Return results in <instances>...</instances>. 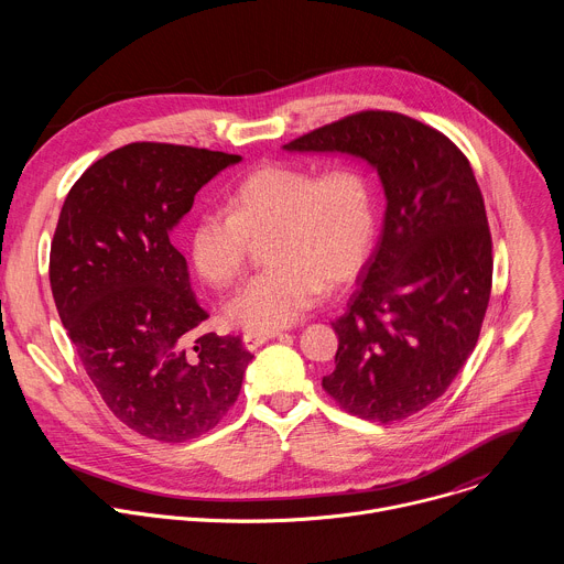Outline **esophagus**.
I'll use <instances>...</instances> for the list:
<instances>
[{
    "label": "esophagus",
    "instance_id": "1",
    "mask_svg": "<svg viewBox=\"0 0 564 564\" xmlns=\"http://www.w3.org/2000/svg\"><path fill=\"white\" fill-rule=\"evenodd\" d=\"M279 333H246L243 335V346L248 348V350H257L259 346H263L265 341H270V339H274Z\"/></svg>",
    "mask_w": 564,
    "mask_h": 564
}]
</instances>
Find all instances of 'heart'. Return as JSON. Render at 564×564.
I'll use <instances>...</instances> for the list:
<instances>
[{
  "label": "heart",
  "instance_id": "1",
  "mask_svg": "<svg viewBox=\"0 0 564 564\" xmlns=\"http://www.w3.org/2000/svg\"><path fill=\"white\" fill-rule=\"evenodd\" d=\"M268 236L272 268L223 305L227 324L250 333L292 326L326 283L344 285L359 274L377 236L375 185L357 165L321 174L307 165H263L227 194V212L194 218L189 257L207 283L227 288L243 272L252 240Z\"/></svg>",
  "mask_w": 564,
  "mask_h": 564
}]
</instances>
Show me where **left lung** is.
I'll return each instance as SVG.
<instances>
[{"label":"left lung","mask_w":564,"mask_h":564,"mask_svg":"<svg viewBox=\"0 0 564 564\" xmlns=\"http://www.w3.org/2000/svg\"><path fill=\"white\" fill-rule=\"evenodd\" d=\"M283 149L346 153L381 181V236L333 321L337 368L324 388L364 420L411 417L462 370L491 296V231L468 160L444 133L392 111L348 116Z\"/></svg>","instance_id":"1"}]
</instances>
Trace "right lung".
<instances>
[{"instance_id": "add662e5", "label": "right lung", "mask_w": 564, "mask_h": 564, "mask_svg": "<svg viewBox=\"0 0 564 564\" xmlns=\"http://www.w3.org/2000/svg\"><path fill=\"white\" fill-rule=\"evenodd\" d=\"M240 155L131 142L70 187L51 246L57 314L111 413L158 442L212 431L254 355L207 318L170 234L194 196Z\"/></svg>"}]
</instances>
